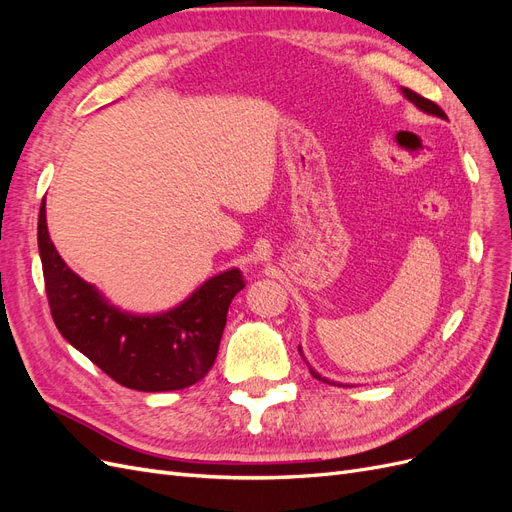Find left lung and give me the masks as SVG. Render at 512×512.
<instances>
[{
	"label": "left lung",
	"mask_w": 512,
	"mask_h": 512,
	"mask_svg": "<svg viewBox=\"0 0 512 512\" xmlns=\"http://www.w3.org/2000/svg\"><path fill=\"white\" fill-rule=\"evenodd\" d=\"M401 91H404V96H406L416 108H421L423 113L436 115V117H440V119H446V113L442 111V108H440L436 102H431V100H427V98H423V96H418L416 91H412V89H408V87H401ZM299 352H301V346H299ZM309 371H312L314 378H318V380H322V382H327V380H324V378L318 374V371H314L312 367H309Z\"/></svg>",
	"instance_id": "obj_1"
}]
</instances>
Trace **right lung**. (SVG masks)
I'll return each mask as SVG.
<instances>
[{"mask_svg": "<svg viewBox=\"0 0 512 512\" xmlns=\"http://www.w3.org/2000/svg\"><path fill=\"white\" fill-rule=\"evenodd\" d=\"M38 250L55 327L106 376L134 391H179L207 376L218 356L228 305L245 288L239 269L213 275L181 305L156 316L121 312L59 256L42 198Z\"/></svg>", "mask_w": 512, "mask_h": 512, "instance_id": "1", "label": "right lung"}]
</instances>
